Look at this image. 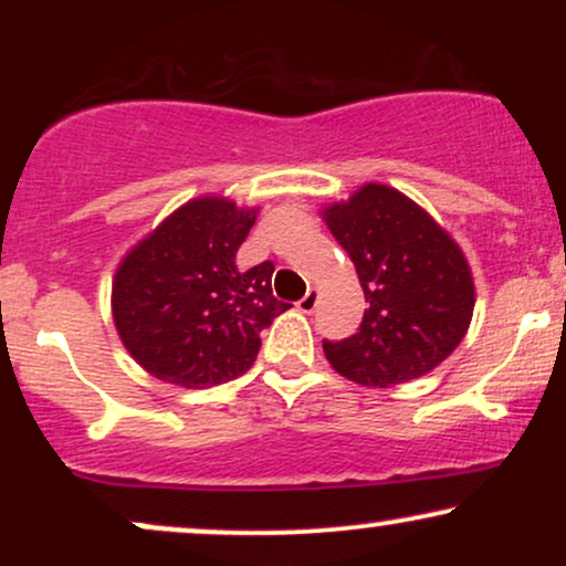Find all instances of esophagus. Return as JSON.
Wrapping results in <instances>:
<instances>
[{"label": "esophagus", "mask_w": 566, "mask_h": 566, "mask_svg": "<svg viewBox=\"0 0 566 566\" xmlns=\"http://www.w3.org/2000/svg\"><path fill=\"white\" fill-rule=\"evenodd\" d=\"M316 305H319V292H316V290H308L301 297V301H297V308H301L303 314H314Z\"/></svg>", "instance_id": "1"}]
</instances>
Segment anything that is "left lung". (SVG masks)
I'll return each instance as SVG.
<instances>
[{"label": "left lung", "instance_id": "left-lung-1", "mask_svg": "<svg viewBox=\"0 0 566 566\" xmlns=\"http://www.w3.org/2000/svg\"><path fill=\"white\" fill-rule=\"evenodd\" d=\"M356 265L369 308L359 329L324 340L343 378L388 388L441 365L473 316V276L452 237L396 188L367 184L324 210Z\"/></svg>", "mask_w": 566, "mask_h": 566}]
</instances>
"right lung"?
Wrapping results in <instances>:
<instances>
[{"mask_svg":"<svg viewBox=\"0 0 566 566\" xmlns=\"http://www.w3.org/2000/svg\"><path fill=\"white\" fill-rule=\"evenodd\" d=\"M252 223L255 210L199 197L175 210L116 269V333L154 378L184 388L239 378L255 361L263 329L290 308L271 290L274 263L237 269Z\"/></svg>","mask_w":566,"mask_h":566,"instance_id":"right-lung-1","label":"right lung"}]
</instances>
